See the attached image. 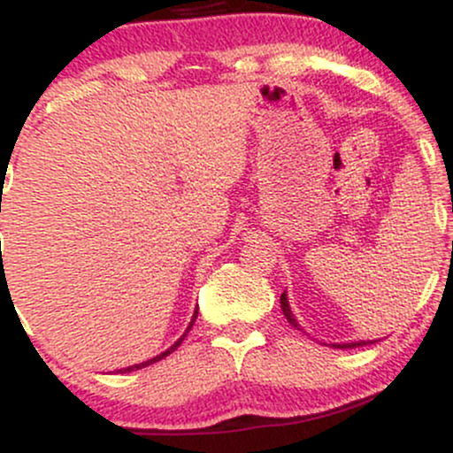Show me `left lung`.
<instances>
[{"mask_svg":"<svg viewBox=\"0 0 453 453\" xmlns=\"http://www.w3.org/2000/svg\"><path fill=\"white\" fill-rule=\"evenodd\" d=\"M280 309H283V315L288 317V321L292 324L294 327H298V321L294 319L292 315V309H289V303H288V294H280ZM372 342L377 341H356V342H342V345H332L336 347V349H351V347H362V345H372Z\"/></svg>","mask_w":453,"mask_h":453,"instance_id":"left-lung-1","label":"left lung"}]
</instances>
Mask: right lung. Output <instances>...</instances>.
<instances>
[{
  "label": "right lung",
  "instance_id": "add662e5",
  "mask_svg": "<svg viewBox=\"0 0 453 453\" xmlns=\"http://www.w3.org/2000/svg\"><path fill=\"white\" fill-rule=\"evenodd\" d=\"M196 317H197V309L194 311V317H191V321H189V327H187V330H185V334H183V336H180V339H179V341H176V342H174V345H173V347H170V349H165L164 353H159V356L150 357V360H147V362H140V364H134V366H127V368H123V371H121V372H132V371H138V368H144V366H149V364H153V362H159V360H161V357L170 356V353H173V351L176 349V347H179V345H180V342H183V339H185V336H187V332H189V330H191V326H194Z\"/></svg>",
  "mask_w": 453,
  "mask_h": 453
}]
</instances>
